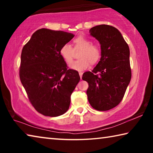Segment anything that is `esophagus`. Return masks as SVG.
Here are the masks:
<instances>
[{
    "label": "esophagus",
    "instance_id": "1",
    "mask_svg": "<svg viewBox=\"0 0 153 153\" xmlns=\"http://www.w3.org/2000/svg\"><path fill=\"white\" fill-rule=\"evenodd\" d=\"M79 76H80V78L82 79V75H83V73H82V72H79Z\"/></svg>",
    "mask_w": 153,
    "mask_h": 153
}]
</instances>
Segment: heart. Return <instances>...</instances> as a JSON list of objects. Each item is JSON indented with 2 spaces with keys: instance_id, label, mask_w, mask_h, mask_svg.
<instances>
[{
  "instance_id": "b5f03b06",
  "label": "heart",
  "mask_w": 153,
  "mask_h": 153,
  "mask_svg": "<svg viewBox=\"0 0 153 153\" xmlns=\"http://www.w3.org/2000/svg\"><path fill=\"white\" fill-rule=\"evenodd\" d=\"M75 50H82L79 54V59L73 61L69 67L74 70L84 71L88 69L90 63L95 64L99 61L101 51L98 46L92 45V41L84 36H78L74 40ZM74 49L69 44H65L61 48V55L66 63L73 60Z\"/></svg>"
}]
</instances>
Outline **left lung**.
Instances as JSON below:
<instances>
[{"label":"left lung","instance_id":"1","mask_svg":"<svg viewBox=\"0 0 153 153\" xmlns=\"http://www.w3.org/2000/svg\"><path fill=\"white\" fill-rule=\"evenodd\" d=\"M89 32L100 44L101 58L92 71L84 73L82 79L88 83L86 93L90 105L105 111L120 104L131 80L129 49L113 26L97 25Z\"/></svg>","mask_w":153,"mask_h":153}]
</instances>
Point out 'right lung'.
<instances>
[{
    "instance_id": "right-lung-1",
    "label": "right lung",
    "mask_w": 153,
    "mask_h": 153,
    "mask_svg": "<svg viewBox=\"0 0 153 153\" xmlns=\"http://www.w3.org/2000/svg\"><path fill=\"white\" fill-rule=\"evenodd\" d=\"M74 37L71 33L42 28L33 33L22 49L21 82L31 104L45 116L65 113L79 82L78 71L68 69L60 52Z\"/></svg>"
}]
</instances>
